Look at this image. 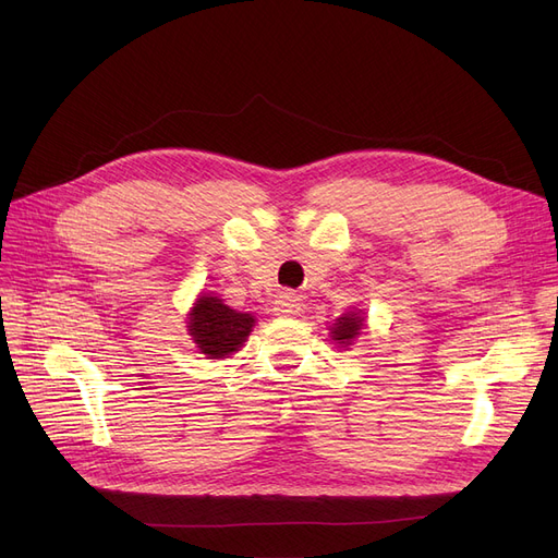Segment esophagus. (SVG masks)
Wrapping results in <instances>:
<instances>
[{
  "mask_svg": "<svg viewBox=\"0 0 558 558\" xmlns=\"http://www.w3.org/2000/svg\"><path fill=\"white\" fill-rule=\"evenodd\" d=\"M301 299L294 294V291H282V294L276 299L274 312L278 316H296L301 314Z\"/></svg>",
  "mask_w": 558,
  "mask_h": 558,
  "instance_id": "esophagus-1",
  "label": "esophagus"
}]
</instances>
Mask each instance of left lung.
<instances>
[{
	"label": "left lung",
	"mask_w": 558,
	"mask_h": 558,
	"mask_svg": "<svg viewBox=\"0 0 558 558\" xmlns=\"http://www.w3.org/2000/svg\"><path fill=\"white\" fill-rule=\"evenodd\" d=\"M364 328H366V314H364V310H350L343 316H339L335 324L330 326V337H332V341L339 348L348 350L350 345H353L360 339Z\"/></svg>",
	"instance_id": "obj_1"
}]
</instances>
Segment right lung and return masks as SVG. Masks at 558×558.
I'll list each match as a JSON object with an SVG mask.
<instances>
[{
  "label": "right lung",
  "mask_w": 558,
  "mask_h": 558,
  "mask_svg": "<svg viewBox=\"0 0 558 558\" xmlns=\"http://www.w3.org/2000/svg\"><path fill=\"white\" fill-rule=\"evenodd\" d=\"M255 316L228 307L219 296L201 291L187 312V335L208 360L238 353L253 332Z\"/></svg>",
  "instance_id": "right-lung-1"
}]
</instances>
